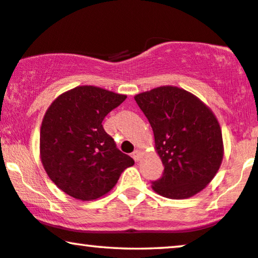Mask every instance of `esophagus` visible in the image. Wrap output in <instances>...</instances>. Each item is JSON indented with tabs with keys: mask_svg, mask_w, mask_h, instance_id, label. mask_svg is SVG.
I'll return each mask as SVG.
<instances>
[{
	"mask_svg": "<svg viewBox=\"0 0 258 258\" xmlns=\"http://www.w3.org/2000/svg\"><path fill=\"white\" fill-rule=\"evenodd\" d=\"M132 157H133V159H135L136 161H138V160L140 159V151H139V150H135V151H133Z\"/></svg>",
	"mask_w": 258,
	"mask_h": 258,
	"instance_id": "34e87169",
	"label": "esophagus"
}]
</instances>
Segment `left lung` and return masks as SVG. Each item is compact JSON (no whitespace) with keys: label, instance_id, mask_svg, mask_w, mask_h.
I'll list each match as a JSON object with an SVG mask.
<instances>
[{"label":"left lung","instance_id":"1","mask_svg":"<svg viewBox=\"0 0 258 258\" xmlns=\"http://www.w3.org/2000/svg\"><path fill=\"white\" fill-rule=\"evenodd\" d=\"M149 120L164 165L153 190L171 199L198 194L212 180L223 159L219 123L210 109L188 92L172 86L136 95Z\"/></svg>","mask_w":258,"mask_h":258}]
</instances>
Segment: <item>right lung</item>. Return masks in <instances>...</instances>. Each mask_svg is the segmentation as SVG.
<instances>
[{"mask_svg": "<svg viewBox=\"0 0 258 258\" xmlns=\"http://www.w3.org/2000/svg\"><path fill=\"white\" fill-rule=\"evenodd\" d=\"M126 95L94 86L61 94L47 109L40 133L41 160L64 194L92 201L111 191L135 160L122 153L102 127Z\"/></svg>", "mask_w": 258, "mask_h": 258, "instance_id": "add662e5", "label": "right lung"}]
</instances>
